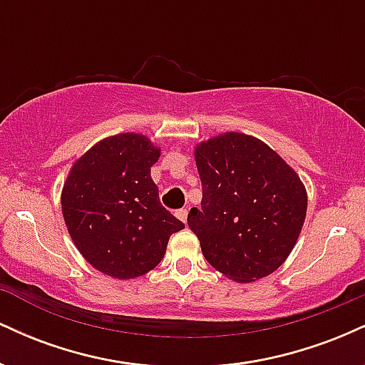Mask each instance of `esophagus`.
Returning <instances> with one entry per match:
<instances>
[{
	"instance_id": "esophagus-1",
	"label": "esophagus",
	"mask_w": 365,
	"mask_h": 365,
	"mask_svg": "<svg viewBox=\"0 0 365 365\" xmlns=\"http://www.w3.org/2000/svg\"><path fill=\"white\" fill-rule=\"evenodd\" d=\"M187 215H188L187 209H178V211L175 212V216H177L180 221H183V223H187Z\"/></svg>"
}]
</instances>
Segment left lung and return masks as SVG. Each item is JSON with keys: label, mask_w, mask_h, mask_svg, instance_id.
Wrapping results in <instances>:
<instances>
[{"label": "left lung", "mask_w": 365, "mask_h": 365, "mask_svg": "<svg viewBox=\"0 0 365 365\" xmlns=\"http://www.w3.org/2000/svg\"><path fill=\"white\" fill-rule=\"evenodd\" d=\"M194 158L202 202L187 223L206 261L237 283L274 273L302 232V180L269 145L240 132L200 142Z\"/></svg>", "instance_id": "8db88e82"}]
</instances>
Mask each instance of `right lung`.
Here are the masks:
<instances>
[{"label": "right lung", "instance_id": "obj_1", "mask_svg": "<svg viewBox=\"0 0 365 365\" xmlns=\"http://www.w3.org/2000/svg\"><path fill=\"white\" fill-rule=\"evenodd\" d=\"M161 149L142 133L106 137L73 163L61 190V211L75 247L101 273L132 279L166 254L185 228L159 202L150 168Z\"/></svg>", "mask_w": 365, "mask_h": 365}]
</instances>
